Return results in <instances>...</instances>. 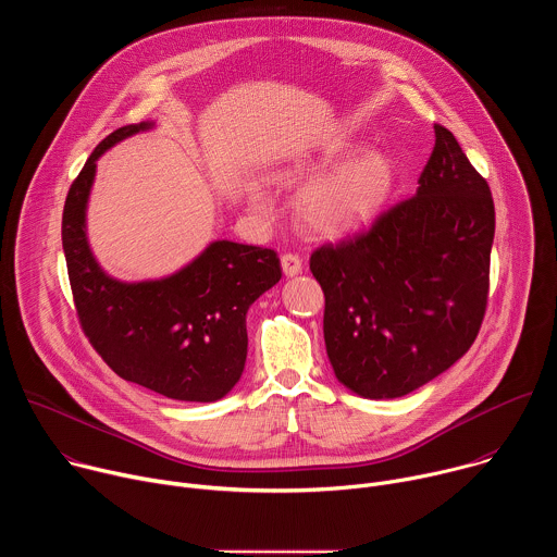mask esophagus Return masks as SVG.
Here are the masks:
<instances>
[{
    "mask_svg": "<svg viewBox=\"0 0 557 557\" xmlns=\"http://www.w3.org/2000/svg\"><path fill=\"white\" fill-rule=\"evenodd\" d=\"M282 271L293 277L297 273H301V258L297 253H284L282 256Z\"/></svg>",
    "mask_w": 557,
    "mask_h": 557,
    "instance_id": "obj_1",
    "label": "esophagus"
}]
</instances>
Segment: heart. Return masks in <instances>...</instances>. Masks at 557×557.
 Wrapping results in <instances>:
<instances>
[{
	"label": "heart",
	"instance_id": "obj_1",
	"mask_svg": "<svg viewBox=\"0 0 557 557\" xmlns=\"http://www.w3.org/2000/svg\"><path fill=\"white\" fill-rule=\"evenodd\" d=\"M326 168H306L293 178L320 174ZM392 183V165L383 153H366L329 178L310 185L297 200L301 224L317 235H339L368 220L383 202ZM253 205L264 207L267 198L253 194Z\"/></svg>",
	"mask_w": 557,
	"mask_h": 557
}]
</instances>
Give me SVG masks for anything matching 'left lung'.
Wrapping results in <instances>:
<instances>
[{
    "mask_svg": "<svg viewBox=\"0 0 557 557\" xmlns=\"http://www.w3.org/2000/svg\"><path fill=\"white\" fill-rule=\"evenodd\" d=\"M434 134L414 196L310 256L329 359L366 399H396L445 372L487 310L492 189L447 127L434 123Z\"/></svg>",
    "mask_w": 557,
    "mask_h": 557,
    "instance_id": "obj_1",
    "label": "left lung"
}]
</instances>
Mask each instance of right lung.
<instances>
[{"mask_svg":"<svg viewBox=\"0 0 557 557\" xmlns=\"http://www.w3.org/2000/svg\"><path fill=\"white\" fill-rule=\"evenodd\" d=\"M151 123L114 129L72 181L61 243L78 324L125 381L176 401H218L247 361V310L282 277L273 249L218 240L183 271L125 284L101 271L86 237V205L97 158Z\"/></svg>","mask_w":557,"mask_h":557,"instance_id":"1","label":"right lung"}]
</instances>
